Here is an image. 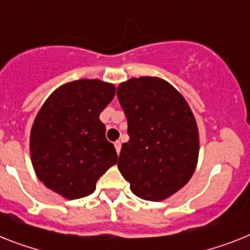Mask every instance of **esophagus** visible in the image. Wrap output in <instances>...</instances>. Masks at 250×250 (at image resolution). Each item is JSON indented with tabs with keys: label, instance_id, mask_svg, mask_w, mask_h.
<instances>
[{
	"label": "esophagus",
	"instance_id": "34e87169",
	"mask_svg": "<svg viewBox=\"0 0 250 250\" xmlns=\"http://www.w3.org/2000/svg\"><path fill=\"white\" fill-rule=\"evenodd\" d=\"M114 147H115V151H117V154H119V152H121V147H122L121 141H115L114 142Z\"/></svg>",
	"mask_w": 250,
	"mask_h": 250
}]
</instances>
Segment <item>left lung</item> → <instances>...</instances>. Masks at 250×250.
Returning a JSON list of instances; mask_svg holds the SVG:
<instances>
[{
	"label": "left lung",
	"mask_w": 250,
	"mask_h": 250,
	"mask_svg": "<svg viewBox=\"0 0 250 250\" xmlns=\"http://www.w3.org/2000/svg\"><path fill=\"white\" fill-rule=\"evenodd\" d=\"M128 123L118 169L133 194L163 201L183 188L196 169L198 129L184 98L157 77H138L117 89Z\"/></svg>",
	"instance_id": "1"
}]
</instances>
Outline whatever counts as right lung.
Returning <instances> with one entry per match:
<instances>
[{
  "label": "right lung",
  "instance_id": "1",
  "mask_svg": "<svg viewBox=\"0 0 250 250\" xmlns=\"http://www.w3.org/2000/svg\"><path fill=\"white\" fill-rule=\"evenodd\" d=\"M114 95L112 83L85 79L61 86L44 103L31 128L30 155L47 188L68 200L83 198L117 163L99 119Z\"/></svg>",
  "mask_w": 250,
  "mask_h": 250
}]
</instances>
